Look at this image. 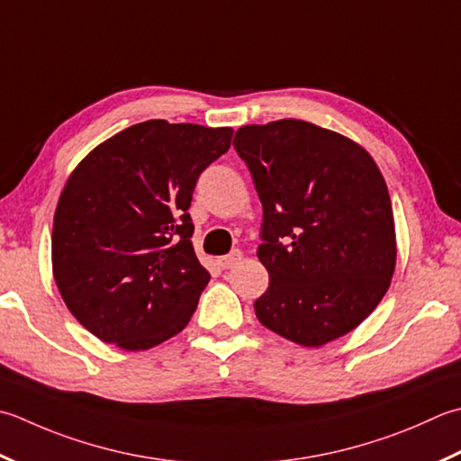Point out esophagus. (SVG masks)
<instances>
[{"label":"esophagus","instance_id":"1","mask_svg":"<svg viewBox=\"0 0 461 461\" xmlns=\"http://www.w3.org/2000/svg\"><path fill=\"white\" fill-rule=\"evenodd\" d=\"M240 261H241V251L236 249V251H231L230 256L220 258V259H218V266H220L221 269H231L233 266H238Z\"/></svg>","mask_w":461,"mask_h":461}]
</instances>
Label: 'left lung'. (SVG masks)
<instances>
[{"mask_svg":"<svg viewBox=\"0 0 461 461\" xmlns=\"http://www.w3.org/2000/svg\"><path fill=\"white\" fill-rule=\"evenodd\" d=\"M233 146L264 205L261 326L303 348L346 336L377 308L395 272L380 167L357 141L302 120L243 125Z\"/></svg>","mask_w":461,"mask_h":461,"instance_id":"obj_1","label":"left lung"}]
</instances>
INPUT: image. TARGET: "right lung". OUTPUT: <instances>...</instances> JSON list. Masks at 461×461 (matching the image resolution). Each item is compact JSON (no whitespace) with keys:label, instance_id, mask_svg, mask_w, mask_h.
<instances>
[{"label":"right lung","instance_id":"obj_1","mask_svg":"<svg viewBox=\"0 0 461 461\" xmlns=\"http://www.w3.org/2000/svg\"><path fill=\"white\" fill-rule=\"evenodd\" d=\"M231 128L149 120L94 148L61 189L51 269L71 315L107 344L141 351L182 331L210 282L189 205Z\"/></svg>","mask_w":461,"mask_h":461}]
</instances>
